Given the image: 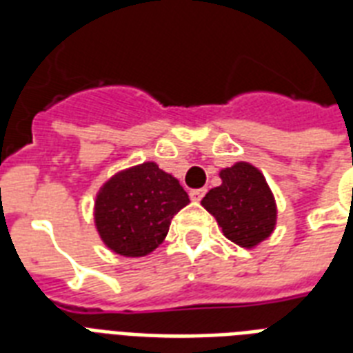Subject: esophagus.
<instances>
[{"label": "esophagus", "mask_w": 353, "mask_h": 353, "mask_svg": "<svg viewBox=\"0 0 353 353\" xmlns=\"http://www.w3.org/2000/svg\"><path fill=\"white\" fill-rule=\"evenodd\" d=\"M205 192H207V188H196V190H190V198H192V201H201Z\"/></svg>", "instance_id": "34e87169"}]
</instances>
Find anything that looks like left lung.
Listing matches in <instances>:
<instances>
[{"label":"left lung","instance_id":"1","mask_svg":"<svg viewBox=\"0 0 353 353\" xmlns=\"http://www.w3.org/2000/svg\"><path fill=\"white\" fill-rule=\"evenodd\" d=\"M221 185L210 188L201 205L214 216L221 232L236 245L252 249L276 225V203L256 166L240 161L220 172Z\"/></svg>","mask_w":353,"mask_h":353}]
</instances>
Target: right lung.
Segmentation results:
<instances>
[{"label": "right lung", "instance_id": "obj_1", "mask_svg": "<svg viewBox=\"0 0 353 353\" xmlns=\"http://www.w3.org/2000/svg\"><path fill=\"white\" fill-rule=\"evenodd\" d=\"M190 203L176 177L154 161L117 172L95 199V227L108 249L121 256H146L168 234L172 218Z\"/></svg>", "mask_w": 353, "mask_h": 353}]
</instances>
